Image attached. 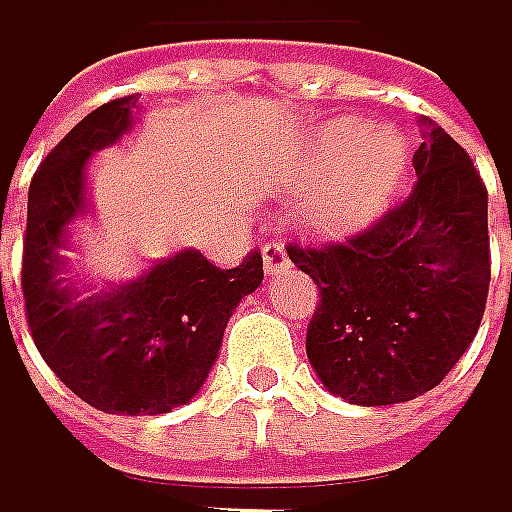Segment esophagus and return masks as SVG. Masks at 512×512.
Masks as SVG:
<instances>
[{
    "instance_id": "esophagus-1",
    "label": "esophagus",
    "mask_w": 512,
    "mask_h": 512,
    "mask_svg": "<svg viewBox=\"0 0 512 512\" xmlns=\"http://www.w3.org/2000/svg\"><path fill=\"white\" fill-rule=\"evenodd\" d=\"M264 267L270 276L282 273L288 267V254H285V245L282 242H267L264 245Z\"/></svg>"
}]
</instances>
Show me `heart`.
<instances>
[{
  "label": "heart",
  "instance_id": "heart-1",
  "mask_svg": "<svg viewBox=\"0 0 512 512\" xmlns=\"http://www.w3.org/2000/svg\"><path fill=\"white\" fill-rule=\"evenodd\" d=\"M410 169V148L404 136L379 127L364 130L358 121L327 124L309 145L297 188L318 194L312 224L321 233H349L379 218Z\"/></svg>",
  "mask_w": 512,
  "mask_h": 512
}]
</instances>
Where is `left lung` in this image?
Segmentation results:
<instances>
[{
  "mask_svg": "<svg viewBox=\"0 0 512 512\" xmlns=\"http://www.w3.org/2000/svg\"><path fill=\"white\" fill-rule=\"evenodd\" d=\"M413 194L370 227L288 245L318 285L306 355L324 388L361 407L404 404L458 364L486 312L489 191L467 151L428 121Z\"/></svg>",
  "mask_w": 512,
  "mask_h": 512,
  "instance_id": "obj_1",
  "label": "left lung"
}]
</instances>
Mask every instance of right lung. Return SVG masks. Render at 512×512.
Instances as JSON below:
<instances>
[{
    "instance_id": "right-lung-1",
    "label": "right lung",
    "mask_w": 512,
    "mask_h": 512,
    "mask_svg": "<svg viewBox=\"0 0 512 512\" xmlns=\"http://www.w3.org/2000/svg\"><path fill=\"white\" fill-rule=\"evenodd\" d=\"M136 96L99 105L35 169L23 233V309L48 367L84 404L121 416H160L200 391L224 327L264 279L261 251L221 270L200 251H178L145 276L108 291H78L63 279L69 224L84 212V166L118 142Z\"/></svg>"
}]
</instances>
